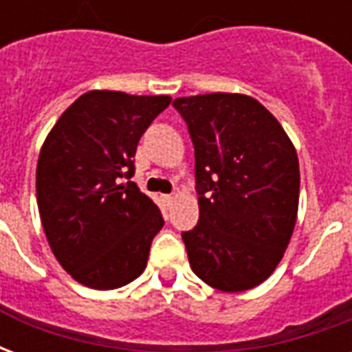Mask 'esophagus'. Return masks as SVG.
Listing matches in <instances>:
<instances>
[{
  "instance_id": "34e87169",
  "label": "esophagus",
  "mask_w": 352,
  "mask_h": 352,
  "mask_svg": "<svg viewBox=\"0 0 352 352\" xmlns=\"http://www.w3.org/2000/svg\"><path fill=\"white\" fill-rule=\"evenodd\" d=\"M162 199H164V204L166 206H173V201H175V196L173 194H166V196H162Z\"/></svg>"
}]
</instances>
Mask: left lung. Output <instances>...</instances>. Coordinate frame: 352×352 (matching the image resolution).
Segmentation results:
<instances>
[{
    "label": "left lung",
    "instance_id": "1",
    "mask_svg": "<svg viewBox=\"0 0 352 352\" xmlns=\"http://www.w3.org/2000/svg\"><path fill=\"white\" fill-rule=\"evenodd\" d=\"M173 105L196 156L199 221L183 234L192 272L222 292L258 287L275 272L294 232V145L279 120L245 94H199Z\"/></svg>",
    "mask_w": 352,
    "mask_h": 352
}]
</instances>
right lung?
<instances>
[{"label":"right lung","instance_id":"obj_1","mask_svg":"<svg viewBox=\"0 0 352 352\" xmlns=\"http://www.w3.org/2000/svg\"><path fill=\"white\" fill-rule=\"evenodd\" d=\"M169 96L90 90L45 139L35 188L50 251L73 279L96 290L128 285L145 272L160 209L131 181L141 135Z\"/></svg>","mask_w":352,"mask_h":352}]
</instances>
